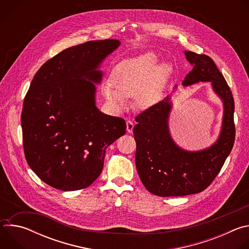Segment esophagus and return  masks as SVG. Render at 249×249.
Returning <instances> with one entry per match:
<instances>
[{"mask_svg": "<svg viewBox=\"0 0 249 249\" xmlns=\"http://www.w3.org/2000/svg\"><path fill=\"white\" fill-rule=\"evenodd\" d=\"M126 125H127V132H128V133H132V132H133V128H134V123H133V121L128 120V121L126 122Z\"/></svg>", "mask_w": 249, "mask_h": 249, "instance_id": "obj_1", "label": "esophagus"}]
</instances>
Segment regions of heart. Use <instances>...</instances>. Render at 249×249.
<instances>
[{
    "mask_svg": "<svg viewBox=\"0 0 249 249\" xmlns=\"http://www.w3.org/2000/svg\"><path fill=\"white\" fill-rule=\"evenodd\" d=\"M158 62L154 53H145L124 60L113 70L111 87L103 88L105 97L118 107H122L126 97L135 95L137 104L147 108L157 102L166 78L170 73L167 63Z\"/></svg>",
    "mask_w": 249,
    "mask_h": 249,
    "instance_id": "1",
    "label": "heart"
}]
</instances>
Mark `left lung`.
Instances as JSON below:
<instances>
[{
	"instance_id": "8db88e82",
	"label": "left lung",
	"mask_w": 249,
	"mask_h": 249,
	"mask_svg": "<svg viewBox=\"0 0 249 249\" xmlns=\"http://www.w3.org/2000/svg\"><path fill=\"white\" fill-rule=\"evenodd\" d=\"M193 66L184 87L211 82L224 103L223 126L216 143L208 149L188 152L176 146L168 131L170 96L136 116V166L146 189L160 197L185 196L205 190L216 178L234 143V101L231 90L215 62L207 55L184 52Z\"/></svg>"
}]
</instances>
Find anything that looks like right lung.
Listing matches in <instances>:
<instances>
[{
	"label": "right lung",
	"instance_id": "obj_1",
	"mask_svg": "<svg viewBox=\"0 0 249 249\" xmlns=\"http://www.w3.org/2000/svg\"><path fill=\"white\" fill-rule=\"evenodd\" d=\"M120 45L116 39L88 41L45 62L35 74L21 112L22 142L29 167L62 190L87 188L103 168L105 150L126 133V122L95 106L97 70Z\"/></svg>",
	"mask_w": 249,
	"mask_h": 249
}]
</instances>
